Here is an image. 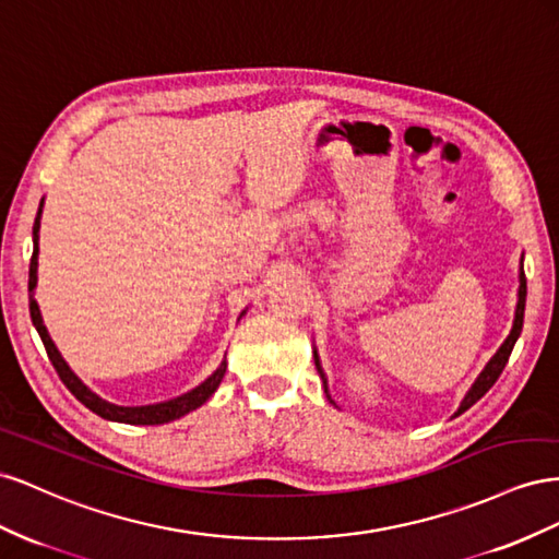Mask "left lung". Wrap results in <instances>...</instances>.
I'll list each match as a JSON object with an SVG mask.
<instances>
[{
	"mask_svg": "<svg viewBox=\"0 0 559 559\" xmlns=\"http://www.w3.org/2000/svg\"><path fill=\"white\" fill-rule=\"evenodd\" d=\"M524 301H527V278H524V269L520 266V288H518V307H515V318H513V328H510V334L506 337V342L499 346V350L497 354H493L491 358H489V362L485 365V370L477 374V379L473 381V386L468 389V393L464 395V401H461V405H459V409L454 412V417H459V414H464L468 407H473L477 401H480V397L493 386V381L499 379V374L503 372V368H506V362H508V356H510V350H513V346H515V342H518V337H520V332H522V321H524ZM313 360H316V368H318V372H321V379H323V386H325V395H328V401L332 403V397H330V389H328V377H325V372H323V368H321V358H318V350L313 348Z\"/></svg>",
	"mask_w": 559,
	"mask_h": 559,
	"instance_id": "1",
	"label": "left lung"
}]
</instances>
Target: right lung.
<instances>
[{"instance_id": "obj_1", "label": "right lung", "mask_w": 559, "mask_h": 559, "mask_svg": "<svg viewBox=\"0 0 559 559\" xmlns=\"http://www.w3.org/2000/svg\"><path fill=\"white\" fill-rule=\"evenodd\" d=\"M41 211H44V199L39 203V211L35 217V227H32V260H29V281H27V293H29V316H32V325L37 328L39 337L44 342L46 354H49V360L53 362V368L58 372V377L62 379V384L70 389V393L76 397L79 403L86 405L91 412L98 414V417L107 419V421H119V424H133V426H156V424H168L185 417V414L194 412L197 407H201L209 397L217 391L222 377L227 372V358H222L219 368L205 379L197 389H191L178 397H170V401L164 403H154V405H135V407H123V405H115L107 403L98 393H93L82 379H79L70 365L66 362V358L60 356L58 346L53 344L49 330L44 325V318L39 311V305L35 299V290H37V266H39V227H41ZM246 313V311H243ZM241 313V316H243Z\"/></svg>"}]
</instances>
